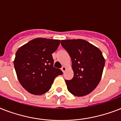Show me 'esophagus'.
<instances>
[{"instance_id": "obj_1", "label": "esophagus", "mask_w": 121, "mask_h": 121, "mask_svg": "<svg viewBox=\"0 0 121 121\" xmlns=\"http://www.w3.org/2000/svg\"><path fill=\"white\" fill-rule=\"evenodd\" d=\"M66 70V67H65V66H62V68H61V70H62L63 72H64L65 71V70Z\"/></svg>"}]
</instances>
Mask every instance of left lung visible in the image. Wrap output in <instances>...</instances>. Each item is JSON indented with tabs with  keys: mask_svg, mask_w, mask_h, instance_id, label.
I'll return each mask as SVG.
<instances>
[{
	"mask_svg": "<svg viewBox=\"0 0 121 121\" xmlns=\"http://www.w3.org/2000/svg\"><path fill=\"white\" fill-rule=\"evenodd\" d=\"M72 61L73 77L65 80L68 91L77 97L92 92L101 80L105 59L98 48L83 39L61 40Z\"/></svg>",
	"mask_w": 121,
	"mask_h": 121,
	"instance_id": "8db88e82",
	"label": "left lung"
}]
</instances>
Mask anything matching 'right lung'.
Instances as JSON below:
<instances>
[{
    "mask_svg": "<svg viewBox=\"0 0 121 121\" xmlns=\"http://www.w3.org/2000/svg\"><path fill=\"white\" fill-rule=\"evenodd\" d=\"M60 40L38 38L20 47L14 61L20 83L27 92L40 95L50 89L62 71L53 66V54Z\"/></svg>",
    "mask_w": 121,
    "mask_h": 121,
    "instance_id": "obj_1",
    "label": "right lung"
}]
</instances>
